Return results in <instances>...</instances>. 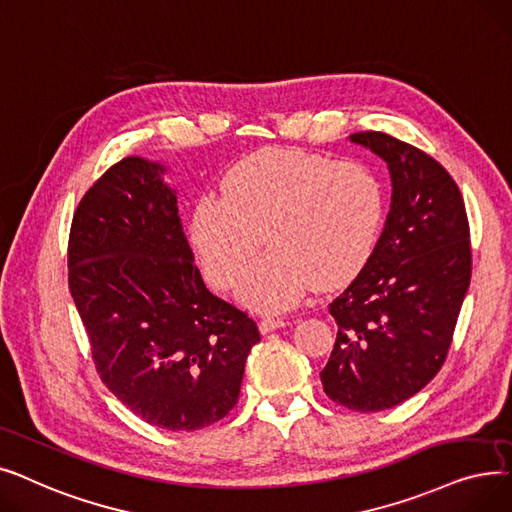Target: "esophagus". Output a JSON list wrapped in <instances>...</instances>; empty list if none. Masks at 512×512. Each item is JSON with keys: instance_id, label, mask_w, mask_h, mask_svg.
<instances>
[{"instance_id": "1", "label": "esophagus", "mask_w": 512, "mask_h": 512, "mask_svg": "<svg viewBox=\"0 0 512 512\" xmlns=\"http://www.w3.org/2000/svg\"><path fill=\"white\" fill-rule=\"evenodd\" d=\"M287 321L285 319H279V316H264V319L260 321V331L262 333H271L275 329H281L285 327Z\"/></svg>"}]
</instances>
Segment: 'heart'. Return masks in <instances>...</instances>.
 Here are the masks:
<instances>
[{
    "label": "heart",
    "instance_id": "heart-1",
    "mask_svg": "<svg viewBox=\"0 0 512 512\" xmlns=\"http://www.w3.org/2000/svg\"><path fill=\"white\" fill-rule=\"evenodd\" d=\"M383 210V183L369 164L275 148L241 160L223 183V198L202 196L189 233L218 287L246 273L266 237L271 252L241 281L239 298L285 310L312 285H342L362 269Z\"/></svg>",
    "mask_w": 512,
    "mask_h": 512
}]
</instances>
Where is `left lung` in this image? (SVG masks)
I'll return each mask as SVG.
<instances>
[{
	"instance_id": "left-lung-1",
	"label": "left lung",
	"mask_w": 512,
	"mask_h": 512,
	"mask_svg": "<svg viewBox=\"0 0 512 512\" xmlns=\"http://www.w3.org/2000/svg\"><path fill=\"white\" fill-rule=\"evenodd\" d=\"M392 175V208L373 254L329 312L337 337L321 371L325 394L356 412L402 404L448 356L471 283V231L448 170L387 133L350 135Z\"/></svg>"
}]
</instances>
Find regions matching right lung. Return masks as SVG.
Masks as SVG:
<instances>
[{
  "label": "right lung",
  "mask_w": 512,
  "mask_h": 512,
  "mask_svg": "<svg viewBox=\"0 0 512 512\" xmlns=\"http://www.w3.org/2000/svg\"><path fill=\"white\" fill-rule=\"evenodd\" d=\"M162 173L129 156L87 189L70 225L68 287L110 392L145 423L196 431L237 404L260 331L206 289Z\"/></svg>",
  "instance_id": "obj_1"
}]
</instances>
